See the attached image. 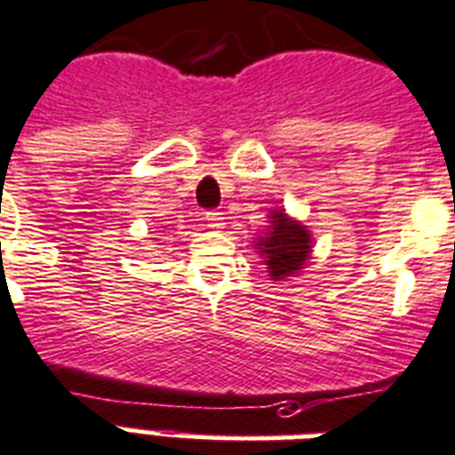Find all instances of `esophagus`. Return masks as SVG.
<instances>
[{"mask_svg":"<svg viewBox=\"0 0 455 455\" xmlns=\"http://www.w3.org/2000/svg\"><path fill=\"white\" fill-rule=\"evenodd\" d=\"M206 220H209L211 230H220V228H223V216H220L218 211H209V213H206Z\"/></svg>","mask_w":455,"mask_h":455,"instance_id":"1","label":"esophagus"}]
</instances>
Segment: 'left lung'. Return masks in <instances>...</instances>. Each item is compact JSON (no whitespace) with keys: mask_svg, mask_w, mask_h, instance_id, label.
Instances as JSON below:
<instances>
[{"mask_svg":"<svg viewBox=\"0 0 455 455\" xmlns=\"http://www.w3.org/2000/svg\"><path fill=\"white\" fill-rule=\"evenodd\" d=\"M259 249L266 256L267 273L273 275V280H280L304 267L311 253V237L304 225L291 223L284 213L275 211L273 228L266 237H260Z\"/></svg>","mask_w":455,"mask_h":455,"instance_id":"obj_1","label":"left lung"}]
</instances>
